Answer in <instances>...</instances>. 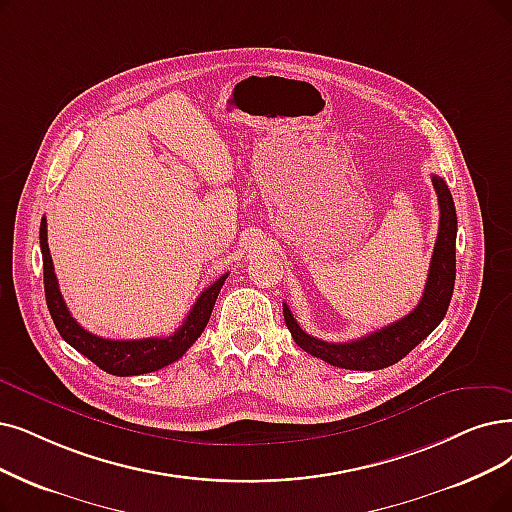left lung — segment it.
<instances>
[{"label": "left lung", "instance_id": "left-lung-1", "mask_svg": "<svg viewBox=\"0 0 512 512\" xmlns=\"http://www.w3.org/2000/svg\"><path fill=\"white\" fill-rule=\"evenodd\" d=\"M433 187L439 199V233L431 258V269L424 285V294L412 313L403 319L382 327L372 334L351 342H325L311 334H306L294 319L290 306L283 304V319L292 332L294 342L313 357L325 363L344 367V370L374 372L382 367L401 361L407 353L431 334L443 321L449 300L454 294L456 281V231L458 218L452 193H449L445 180L433 176Z\"/></svg>", "mask_w": 512, "mask_h": 512}]
</instances>
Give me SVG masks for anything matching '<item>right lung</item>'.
Listing matches in <instances>:
<instances>
[{"instance_id":"1","label":"right lung","mask_w":512,"mask_h":512,"mask_svg":"<svg viewBox=\"0 0 512 512\" xmlns=\"http://www.w3.org/2000/svg\"><path fill=\"white\" fill-rule=\"evenodd\" d=\"M39 245H42V258H44L46 302L58 334L63 336V340L69 342L77 353L88 357L92 363L100 367V370H105L107 374H113V376H138V374L157 372L161 367H166L185 355L193 346V342L201 336V332L206 330L216 298L220 294V288L229 275V273L222 275L199 294L187 319L182 321V325L172 336L142 338V340H111V338H100L84 330V327L71 317L67 304L63 300V294L58 290L54 264L48 248L46 218H42V227H39Z\"/></svg>"}]
</instances>
